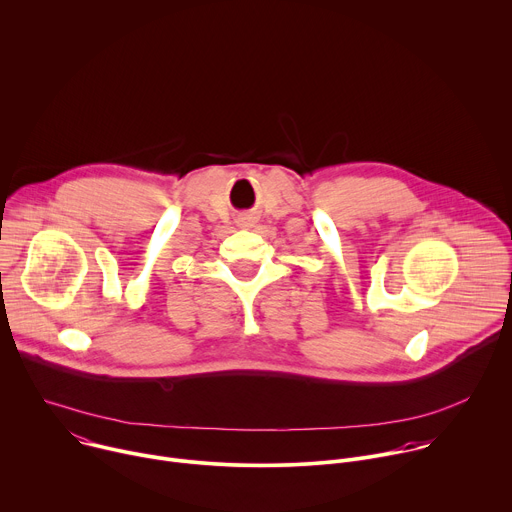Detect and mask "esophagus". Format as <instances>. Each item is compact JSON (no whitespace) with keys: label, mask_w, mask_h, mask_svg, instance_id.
Masks as SVG:
<instances>
[{"label":"esophagus","mask_w":512,"mask_h":512,"mask_svg":"<svg viewBox=\"0 0 512 512\" xmlns=\"http://www.w3.org/2000/svg\"><path fill=\"white\" fill-rule=\"evenodd\" d=\"M249 225H253L251 218H243V227H249Z\"/></svg>","instance_id":"obj_1"}]
</instances>
